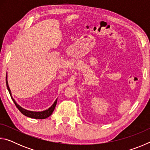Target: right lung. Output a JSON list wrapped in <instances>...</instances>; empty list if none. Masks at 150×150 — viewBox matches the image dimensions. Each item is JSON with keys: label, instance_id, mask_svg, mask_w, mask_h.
Instances as JSON below:
<instances>
[{"label": "right lung", "instance_id": "right-lung-1", "mask_svg": "<svg viewBox=\"0 0 150 150\" xmlns=\"http://www.w3.org/2000/svg\"><path fill=\"white\" fill-rule=\"evenodd\" d=\"M6 83L7 88H8V91L10 93V95H11V96L12 100H13V102L14 103L15 105H16L18 109V110L20 111V112H21L22 114H23L24 115L28 116V117H30L32 118H35V119H45L52 115V112L54 110L55 106H56L57 99L55 100V101L54 102V103L53 104L52 106H51V107H50L49 108L47 109V110H45L41 111V112H34V111L28 110H26V109H24L22 107H21L20 105H18L16 101H15V100L13 98H12L11 91V89H10L9 86L8 84V81H7V73H6Z\"/></svg>", "mask_w": 150, "mask_h": 150}]
</instances>
